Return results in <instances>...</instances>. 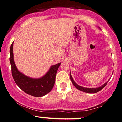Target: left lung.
<instances>
[{"label":"left lung","mask_w":122,"mask_h":122,"mask_svg":"<svg viewBox=\"0 0 122 122\" xmlns=\"http://www.w3.org/2000/svg\"><path fill=\"white\" fill-rule=\"evenodd\" d=\"M70 79H71V81H72L73 85H74V86L77 88V89L80 90V91H83V92H86V93H90V94H94V93H97L99 92V91H101L102 89H103V88L106 86V84H107V82H108V81H107V82L103 84L102 86H101V87H97V88H86V87H81V86L78 85V84L76 83L75 81H74V79H73L72 75H71V72H70ZM108 81H109V80H108Z\"/></svg>","instance_id":"1"}]
</instances>
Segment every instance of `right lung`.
I'll list each match as a JSON object with an SVG mask.
<instances>
[{
    "label": "right lung",
    "mask_w": 122,
    "mask_h": 122,
    "mask_svg": "<svg viewBox=\"0 0 122 122\" xmlns=\"http://www.w3.org/2000/svg\"><path fill=\"white\" fill-rule=\"evenodd\" d=\"M13 43L10 50V61L11 65L12 77L16 84L24 92L30 95L41 97L46 95L54 87L57 71L61 63L51 66L43 76L40 78H31L24 75L18 70L14 60Z\"/></svg>",
    "instance_id": "obj_1"
}]
</instances>
